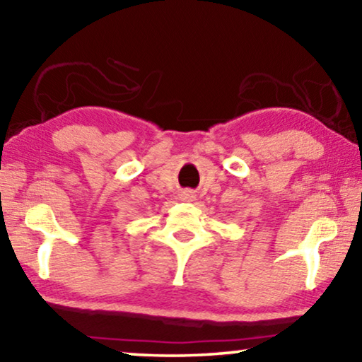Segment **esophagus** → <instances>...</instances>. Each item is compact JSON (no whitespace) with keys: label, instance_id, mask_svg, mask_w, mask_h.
Listing matches in <instances>:
<instances>
[{"label":"esophagus","instance_id":"obj_1","mask_svg":"<svg viewBox=\"0 0 362 362\" xmlns=\"http://www.w3.org/2000/svg\"><path fill=\"white\" fill-rule=\"evenodd\" d=\"M181 197H182V200H186V202H191V200L194 199V192L192 191H182Z\"/></svg>","mask_w":362,"mask_h":362}]
</instances>
